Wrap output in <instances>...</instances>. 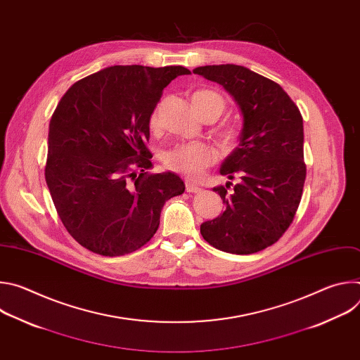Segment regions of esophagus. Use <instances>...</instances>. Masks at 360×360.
Instances as JSON below:
<instances>
[{"label":"esophagus","instance_id":"34e87169","mask_svg":"<svg viewBox=\"0 0 360 360\" xmlns=\"http://www.w3.org/2000/svg\"><path fill=\"white\" fill-rule=\"evenodd\" d=\"M185 186H186V192H192V193H198L199 191H200V188L199 186H196V185H193L189 179H186L185 181Z\"/></svg>","mask_w":360,"mask_h":360}]
</instances>
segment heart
<instances>
[{
	"label": "heart",
	"instance_id": "b5f03b06",
	"mask_svg": "<svg viewBox=\"0 0 360 360\" xmlns=\"http://www.w3.org/2000/svg\"><path fill=\"white\" fill-rule=\"evenodd\" d=\"M192 105L200 118L215 117L218 118L226 107L225 98L212 89H198L192 94ZM152 128L160 124L158 112L155 111L149 121ZM226 138H232L231 132L225 134ZM165 165L176 172H182L192 179H198L203 175L205 169L210 168L217 161V150L203 142H186L179 143L167 152L164 158Z\"/></svg>",
	"mask_w": 360,
	"mask_h": 360
}]
</instances>
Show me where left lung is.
Masks as SVG:
<instances>
[{
	"label": "left lung",
	"mask_w": 360,
	"mask_h": 360,
	"mask_svg": "<svg viewBox=\"0 0 360 360\" xmlns=\"http://www.w3.org/2000/svg\"><path fill=\"white\" fill-rule=\"evenodd\" d=\"M193 74L222 85L243 117L239 145L221 167V175L238 182L214 188L225 211L203 222L200 233L224 252H259L286 232L302 198L306 165L300 111L279 84L249 68L205 65Z\"/></svg>",
	"instance_id": "obj_1"
}]
</instances>
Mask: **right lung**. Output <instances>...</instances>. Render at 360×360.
Listing matches in <instances>:
<instances>
[{
	"label": "right lung",
	"mask_w": 360,
	"mask_h": 360,
	"mask_svg": "<svg viewBox=\"0 0 360 360\" xmlns=\"http://www.w3.org/2000/svg\"><path fill=\"white\" fill-rule=\"evenodd\" d=\"M181 65H114L75 82L51 117L45 181L70 235L102 256L143 246L168 199L184 193L174 172L150 174L149 120Z\"/></svg>",
	"instance_id": "add662e5"
}]
</instances>
